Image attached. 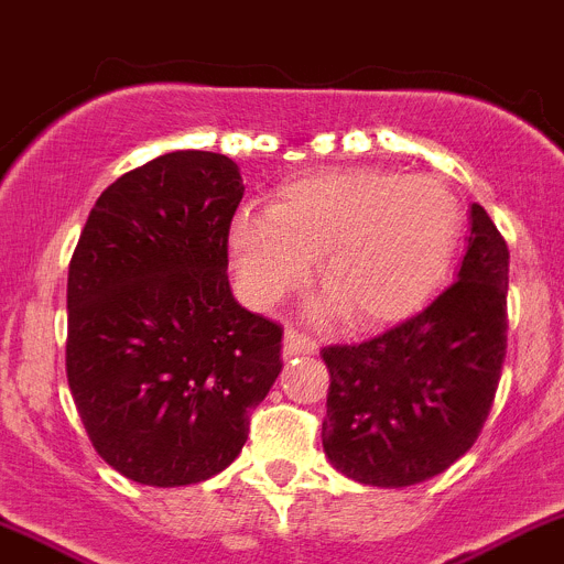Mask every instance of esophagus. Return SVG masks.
<instances>
[{"instance_id": "esophagus-1", "label": "esophagus", "mask_w": 564, "mask_h": 564, "mask_svg": "<svg viewBox=\"0 0 564 564\" xmlns=\"http://www.w3.org/2000/svg\"><path fill=\"white\" fill-rule=\"evenodd\" d=\"M283 354L286 356H312V354H317V341L308 339L306 334H300L297 328H286V334H283Z\"/></svg>"}]
</instances>
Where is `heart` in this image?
I'll list each match as a JSON object with an SVG mask.
<instances>
[{"label":"heart","instance_id":"1","mask_svg":"<svg viewBox=\"0 0 564 564\" xmlns=\"http://www.w3.org/2000/svg\"><path fill=\"white\" fill-rule=\"evenodd\" d=\"M462 205L440 177L345 166L289 177L267 214L241 210L228 247L258 306H275L312 275L354 328L412 317L448 275Z\"/></svg>","mask_w":564,"mask_h":564}]
</instances>
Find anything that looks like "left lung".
<instances>
[{"label":"left lung","instance_id":"obj_1","mask_svg":"<svg viewBox=\"0 0 564 564\" xmlns=\"http://www.w3.org/2000/svg\"><path fill=\"white\" fill-rule=\"evenodd\" d=\"M507 241L473 203L454 286L376 339L325 347L323 448L341 476L412 487L473 448L507 356Z\"/></svg>","mask_w":564,"mask_h":564}]
</instances>
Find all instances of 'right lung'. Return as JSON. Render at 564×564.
Listing matches in <instances>:
<instances>
[{
    "mask_svg": "<svg viewBox=\"0 0 564 564\" xmlns=\"http://www.w3.org/2000/svg\"><path fill=\"white\" fill-rule=\"evenodd\" d=\"M241 194L228 155H158L99 194L68 264V389L97 454L135 484L223 473L283 367L281 325L230 292Z\"/></svg>",
    "mask_w": 564,
    "mask_h": 564,
    "instance_id": "right-lung-1",
    "label": "right lung"
}]
</instances>
